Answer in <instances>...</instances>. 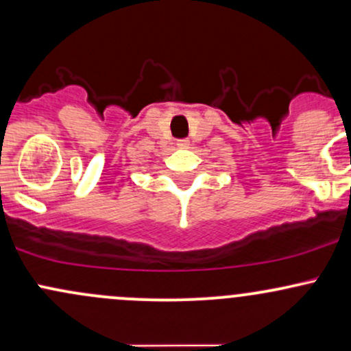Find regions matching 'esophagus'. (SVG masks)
Returning <instances> with one entry per match:
<instances>
[{"label":"esophagus","mask_w":351,"mask_h":351,"mask_svg":"<svg viewBox=\"0 0 351 351\" xmlns=\"http://www.w3.org/2000/svg\"><path fill=\"white\" fill-rule=\"evenodd\" d=\"M176 146H178V148H182V149H186V148H190V141H188V140H178V141H176Z\"/></svg>","instance_id":"obj_1"}]
</instances>
